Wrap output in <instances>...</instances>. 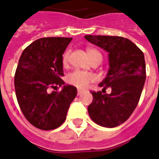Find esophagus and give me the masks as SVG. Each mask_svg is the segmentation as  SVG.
<instances>
[{"label": "esophagus", "instance_id": "obj_1", "mask_svg": "<svg viewBox=\"0 0 159 159\" xmlns=\"http://www.w3.org/2000/svg\"><path fill=\"white\" fill-rule=\"evenodd\" d=\"M83 93V90L77 89V95H81Z\"/></svg>", "mask_w": 159, "mask_h": 159}]
</instances>
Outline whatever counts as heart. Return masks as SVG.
<instances>
[{"label": "heart", "mask_w": 159, "mask_h": 159, "mask_svg": "<svg viewBox=\"0 0 159 159\" xmlns=\"http://www.w3.org/2000/svg\"><path fill=\"white\" fill-rule=\"evenodd\" d=\"M88 54L89 59H92L93 57H101L99 51H97L96 49L89 48L88 49ZM70 59V51L65 52V54L63 55V65L67 66V64L69 62ZM95 80V76H93L92 73L87 72V71H83V70H74L71 73H70L67 76V81L68 83H70L73 86L79 88V89H84L86 88L90 83H92Z\"/></svg>", "instance_id": "obj_1"}]
</instances>
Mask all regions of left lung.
<instances>
[{
  "label": "left lung",
  "mask_w": 159,
  "mask_h": 159,
  "mask_svg": "<svg viewBox=\"0 0 159 159\" xmlns=\"http://www.w3.org/2000/svg\"><path fill=\"white\" fill-rule=\"evenodd\" d=\"M85 39L108 52L109 70L99 84L105 92H92L93 101L88 107L91 119L106 128L124 123L140 100L146 81L144 53L134 42L121 36H85Z\"/></svg>",
  "instance_id": "8db88e82"
}]
</instances>
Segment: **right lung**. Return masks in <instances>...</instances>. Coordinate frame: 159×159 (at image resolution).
<instances>
[{"label": "right lung", "instance_id": "obj_1", "mask_svg": "<svg viewBox=\"0 0 159 159\" xmlns=\"http://www.w3.org/2000/svg\"><path fill=\"white\" fill-rule=\"evenodd\" d=\"M72 38L45 37L30 44L20 56L14 76L18 103L30 123L42 130L54 129L66 118L76 88L62 80L63 54ZM62 86L50 93V87Z\"/></svg>", "mask_w": 159, "mask_h": 159}]
</instances>
